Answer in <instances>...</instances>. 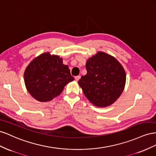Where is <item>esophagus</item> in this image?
Here are the masks:
<instances>
[{"label": "esophagus", "instance_id": "34e87169", "mask_svg": "<svg viewBox=\"0 0 156 156\" xmlns=\"http://www.w3.org/2000/svg\"><path fill=\"white\" fill-rule=\"evenodd\" d=\"M74 78H75V80L76 81H78L79 80H80V76H75L74 77Z\"/></svg>", "mask_w": 156, "mask_h": 156}]
</instances>
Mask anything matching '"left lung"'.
Segmentation results:
<instances>
[{
	"mask_svg": "<svg viewBox=\"0 0 156 156\" xmlns=\"http://www.w3.org/2000/svg\"><path fill=\"white\" fill-rule=\"evenodd\" d=\"M87 74L78 84L92 104L99 107L112 105L125 87L126 75L123 66L114 57L98 52L87 61Z\"/></svg>",
	"mask_w": 156,
	"mask_h": 156,
	"instance_id": "1",
	"label": "left lung"
}]
</instances>
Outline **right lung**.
<instances>
[{"label": "right lung", "mask_w": 156, "mask_h": 156, "mask_svg": "<svg viewBox=\"0 0 156 156\" xmlns=\"http://www.w3.org/2000/svg\"><path fill=\"white\" fill-rule=\"evenodd\" d=\"M24 79L30 94L39 101L46 102L59 95L74 77L63 59L45 53L31 61L25 71Z\"/></svg>", "instance_id": "add662e5"}]
</instances>
